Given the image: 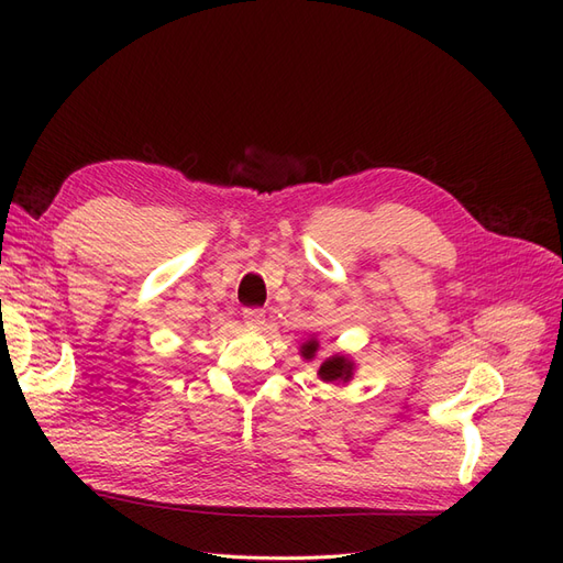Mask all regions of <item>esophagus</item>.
I'll return each instance as SVG.
<instances>
[{
  "label": "esophagus",
  "instance_id": "1",
  "mask_svg": "<svg viewBox=\"0 0 563 563\" xmlns=\"http://www.w3.org/2000/svg\"><path fill=\"white\" fill-rule=\"evenodd\" d=\"M244 321L249 323V327H261V323L265 321V312L261 308H246L244 310Z\"/></svg>",
  "mask_w": 563,
  "mask_h": 563
}]
</instances>
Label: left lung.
Returning <instances> with one entry per match:
<instances>
[{
  "mask_svg": "<svg viewBox=\"0 0 563 563\" xmlns=\"http://www.w3.org/2000/svg\"><path fill=\"white\" fill-rule=\"evenodd\" d=\"M317 352V343L312 340V343H308L302 347V356L305 360H312ZM319 376L321 380L327 383H335V380H350L352 378V362H347L345 356H331V360H327L321 364L319 368Z\"/></svg>",
  "mask_w": 563,
  "mask_h": 563,
  "instance_id": "obj_1",
  "label": "left lung"
}]
</instances>
